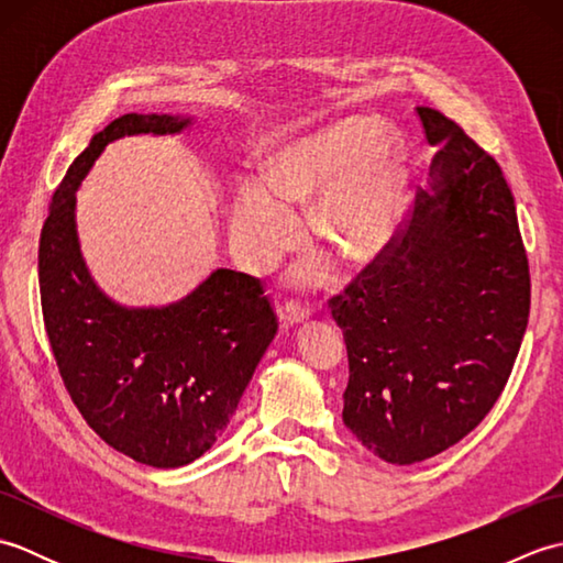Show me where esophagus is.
<instances>
[{
    "instance_id": "obj_1",
    "label": "esophagus",
    "mask_w": 563,
    "mask_h": 563,
    "mask_svg": "<svg viewBox=\"0 0 563 563\" xmlns=\"http://www.w3.org/2000/svg\"><path fill=\"white\" fill-rule=\"evenodd\" d=\"M309 314H312V309H309V305L302 300H288L280 307L283 324H290V327L297 324V321L309 319Z\"/></svg>"
}]
</instances>
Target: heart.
<instances>
[{
	"instance_id": "b5f03b06",
	"label": "heart",
	"mask_w": 563,
	"mask_h": 563,
	"mask_svg": "<svg viewBox=\"0 0 563 563\" xmlns=\"http://www.w3.org/2000/svg\"><path fill=\"white\" fill-rule=\"evenodd\" d=\"M317 198L309 230L349 266L379 258L397 236L406 169L401 145L373 118H339L273 154L266 186L246 184L232 206V239L249 266L263 268L295 244L290 212Z\"/></svg>"
}]
</instances>
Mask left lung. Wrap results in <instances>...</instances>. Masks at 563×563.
<instances>
[{
	"label": "left lung",
	"mask_w": 563,
	"mask_h": 563,
	"mask_svg": "<svg viewBox=\"0 0 563 563\" xmlns=\"http://www.w3.org/2000/svg\"><path fill=\"white\" fill-rule=\"evenodd\" d=\"M430 190L389 249L329 297L349 351L343 423L379 460L416 464L494 409L530 317L516 200L496 159L418 106Z\"/></svg>",
	"instance_id": "1"
}]
</instances>
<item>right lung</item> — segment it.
Instances as JSON below:
<instances>
[{
  "instance_id": "right-lung-1",
  "label": "right lung",
  "mask_w": 563,
  "mask_h": 563,
  "mask_svg": "<svg viewBox=\"0 0 563 563\" xmlns=\"http://www.w3.org/2000/svg\"><path fill=\"white\" fill-rule=\"evenodd\" d=\"M188 118L125 113L69 164L38 246L43 321L53 357L97 433L135 462L174 470L222 435L278 331L261 278L218 268L186 300L125 309L91 283L75 230V190L109 142L181 133Z\"/></svg>"
}]
</instances>
